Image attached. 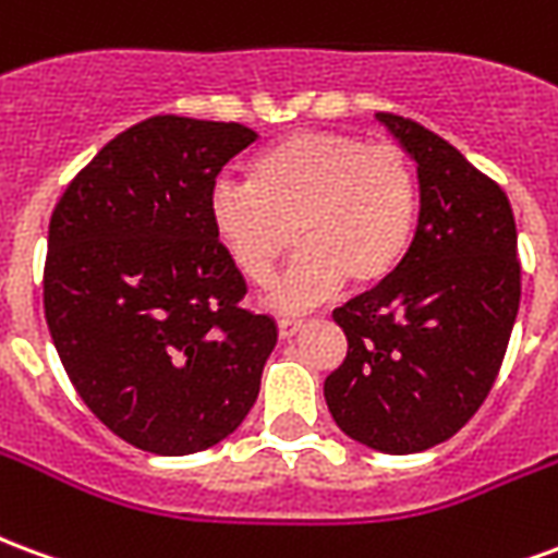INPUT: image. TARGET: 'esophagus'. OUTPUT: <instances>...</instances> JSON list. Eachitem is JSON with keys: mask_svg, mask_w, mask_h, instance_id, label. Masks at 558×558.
Here are the masks:
<instances>
[{"mask_svg": "<svg viewBox=\"0 0 558 558\" xmlns=\"http://www.w3.org/2000/svg\"><path fill=\"white\" fill-rule=\"evenodd\" d=\"M299 331H302V319H280L278 323L280 340H292Z\"/></svg>", "mask_w": 558, "mask_h": 558, "instance_id": "esophagus-1", "label": "esophagus"}]
</instances>
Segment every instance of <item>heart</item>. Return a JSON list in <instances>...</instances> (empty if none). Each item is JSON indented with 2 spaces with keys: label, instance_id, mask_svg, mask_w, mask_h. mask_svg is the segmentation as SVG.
<instances>
[{
  "label": "heart",
  "instance_id": "obj_1",
  "mask_svg": "<svg viewBox=\"0 0 558 558\" xmlns=\"http://www.w3.org/2000/svg\"><path fill=\"white\" fill-rule=\"evenodd\" d=\"M251 182H218L208 227L244 278L263 283L292 242L295 263L268 290L275 311L314 307L350 280L374 287L407 256L418 179L398 146L343 134H292L251 160Z\"/></svg>",
  "mask_w": 558,
  "mask_h": 558
}]
</instances>
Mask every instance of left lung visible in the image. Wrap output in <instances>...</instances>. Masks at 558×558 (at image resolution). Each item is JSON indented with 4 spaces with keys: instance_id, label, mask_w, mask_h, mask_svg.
I'll return each mask as SVG.
<instances>
[{
    "instance_id": "left-lung-1",
    "label": "left lung",
    "mask_w": 558,
    "mask_h": 558,
    "mask_svg": "<svg viewBox=\"0 0 558 558\" xmlns=\"http://www.w3.org/2000/svg\"><path fill=\"white\" fill-rule=\"evenodd\" d=\"M418 175L410 251L376 290L335 311L350 340L326 376L340 430L383 454L451 439L487 398L520 307L508 196L451 143L412 119L376 113Z\"/></svg>"
}]
</instances>
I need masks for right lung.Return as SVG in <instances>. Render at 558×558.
<instances>
[{"mask_svg":"<svg viewBox=\"0 0 558 558\" xmlns=\"http://www.w3.org/2000/svg\"><path fill=\"white\" fill-rule=\"evenodd\" d=\"M256 140L239 122L151 116L68 184L50 218L44 314L83 403L163 457L227 439L278 343L244 311V278L208 227L223 163Z\"/></svg>","mask_w":558,"mask_h":558,"instance_id":"obj_1","label":"right lung"}]
</instances>
